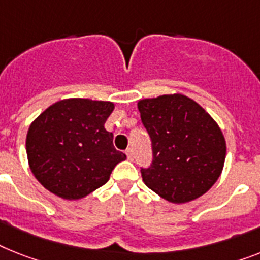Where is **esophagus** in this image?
<instances>
[{"mask_svg":"<svg viewBox=\"0 0 260 260\" xmlns=\"http://www.w3.org/2000/svg\"><path fill=\"white\" fill-rule=\"evenodd\" d=\"M125 153H126V156H127L128 160L134 159V155H133V149H130V147H128V149L126 150Z\"/></svg>","mask_w":260,"mask_h":260,"instance_id":"34e87169","label":"esophagus"}]
</instances>
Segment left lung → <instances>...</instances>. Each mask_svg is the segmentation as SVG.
Returning <instances> with one entry per match:
<instances>
[{
  "mask_svg": "<svg viewBox=\"0 0 260 260\" xmlns=\"http://www.w3.org/2000/svg\"><path fill=\"white\" fill-rule=\"evenodd\" d=\"M153 146V164L141 169L145 184L171 203L202 197L222 174L226 141L201 105L183 94L138 101Z\"/></svg>",
  "mask_w": 260,
  "mask_h": 260,
  "instance_id": "8db88e82",
  "label": "left lung"
}]
</instances>
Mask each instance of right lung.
I'll use <instances>...</instances> for the list:
<instances>
[{
  "label": "right lung",
  "mask_w": 260,
  "mask_h": 260,
  "mask_svg": "<svg viewBox=\"0 0 260 260\" xmlns=\"http://www.w3.org/2000/svg\"><path fill=\"white\" fill-rule=\"evenodd\" d=\"M114 110L109 101L68 98L42 111L30 125L26 154L34 177L68 201L85 198L104 186L126 159L113 145L105 122Z\"/></svg>",
  "instance_id": "obj_1"
}]
</instances>
